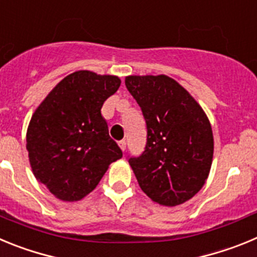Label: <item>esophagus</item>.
Returning a JSON list of instances; mask_svg holds the SVG:
<instances>
[{"mask_svg": "<svg viewBox=\"0 0 257 257\" xmlns=\"http://www.w3.org/2000/svg\"><path fill=\"white\" fill-rule=\"evenodd\" d=\"M119 146H120V149L123 150V151H125V149H126V142H125V140L119 141Z\"/></svg>", "mask_w": 257, "mask_h": 257, "instance_id": "1", "label": "esophagus"}]
</instances>
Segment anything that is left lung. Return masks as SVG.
Instances as JSON below:
<instances>
[{
  "label": "left lung",
  "mask_w": 257,
  "mask_h": 257,
  "mask_svg": "<svg viewBox=\"0 0 257 257\" xmlns=\"http://www.w3.org/2000/svg\"><path fill=\"white\" fill-rule=\"evenodd\" d=\"M129 93L146 121V146L128 156L141 189L155 202L175 206L202 188L214 154L212 131L195 98L166 75H131Z\"/></svg>",
  "instance_id": "left-lung-1"
}]
</instances>
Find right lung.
<instances>
[{
  "mask_svg": "<svg viewBox=\"0 0 257 257\" xmlns=\"http://www.w3.org/2000/svg\"><path fill=\"white\" fill-rule=\"evenodd\" d=\"M114 75L80 70L50 92L31 119L27 150L39 183L62 201L93 191L123 152L108 136L103 102L120 87Z\"/></svg>",
  "mask_w": 257,
  "mask_h": 257,
  "instance_id": "obj_1",
  "label": "right lung"
}]
</instances>
